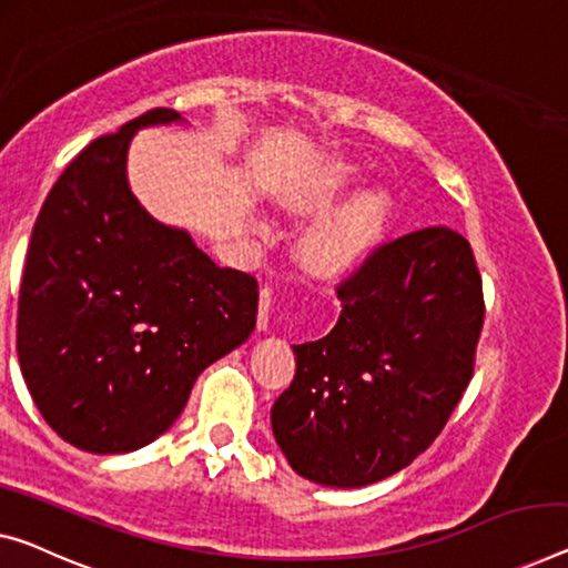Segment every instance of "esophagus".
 <instances>
[{
	"instance_id": "1",
	"label": "esophagus",
	"mask_w": 568,
	"mask_h": 568,
	"mask_svg": "<svg viewBox=\"0 0 568 568\" xmlns=\"http://www.w3.org/2000/svg\"><path fill=\"white\" fill-rule=\"evenodd\" d=\"M270 303H273V287L262 285L260 287V313H257L260 332H267V326H270Z\"/></svg>"
}]
</instances>
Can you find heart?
<instances>
[{
    "instance_id": "b5f03b06",
    "label": "heart",
    "mask_w": 568,
    "mask_h": 568,
    "mask_svg": "<svg viewBox=\"0 0 568 568\" xmlns=\"http://www.w3.org/2000/svg\"><path fill=\"white\" fill-rule=\"evenodd\" d=\"M359 181L357 168L332 163L301 193L287 199L293 211H324L342 201ZM393 222V196L385 189H367L352 196L344 206L318 219L303 234L301 255L321 275H342L362 265L372 250L385 240Z\"/></svg>"
}]
</instances>
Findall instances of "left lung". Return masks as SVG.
Masks as SVG:
<instances>
[{
  "mask_svg": "<svg viewBox=\"0 0 568 568\" xmlns=\"http://www.w3.org/2000/svg\"><path fill=\"white\" fill-rule=\"evenodd\" d=\"M342 316L295 344V377L270 413L301 477L365 487L416 459L467 390L485 324L469 242L448 226L397 236L336 287Z\"/></svg>",
  "mask_w": 568,
  "mask_h": 568,
  "instance_id": "left-lung-1",
  "label": "left lung"
}]
</instances>
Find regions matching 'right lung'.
Masks as SVG:
<instances>
[{
  "label": "right lung",
  "instance_id": "obj_1",
  "mask_svg": "<svg viewBox=\"0 0 568 568\" xmlns=\"http://www.w3.org/2000/svg\"><path fill=\"white\" fill-rule=\"evenodd\" d=\"M171 122L175 109H150L83 148L32 226L17 357L42 418L81 452L155 442L201 372L255 332V277L219 267L126 185L134 132Z\"/></svg>",
  "mask_w": 568,
  "mask_h": 568
}]
</instances>
